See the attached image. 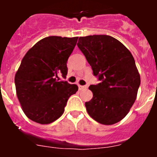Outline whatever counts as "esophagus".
Here are the masks:
<instances>
[{
	"instance_id": "esophagus-1",
	"label": "esophagus",
	"mask_w": 157,
	"mask_h": 157,
	"mask_svg": "<svg viewBox=\"0 0 157 157\" xmlns=\"http://www.w3.org/2000/svg\"><path fill=\"white\" fill-rule=\"evenodd\" d=\"M87 88L86 86H81L78 85V89H79V90H86Z\"/></svg>"
}]
</instances>
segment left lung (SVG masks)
I'll use <instances>...</instances> for the list:
<instances>
[{
    "label": "left lung",
    "mask_w": 157,
    "mask_h": 157,
    "mask_svg": "<svg viewBox=\"0 0 157 157\" xmlns=\"http://www.w3.org/2000/svg\"><path fill=\"white\" fill-rule=\"evenodd\" d=\"M77 45L101 81L89 87L93 98L85 103L88 114L104 125L120 122L134 105L141 83L132 54L109 35L80 37Z\"/></svg>",
    "instance_id": "8db88e82"
}]
</instances>
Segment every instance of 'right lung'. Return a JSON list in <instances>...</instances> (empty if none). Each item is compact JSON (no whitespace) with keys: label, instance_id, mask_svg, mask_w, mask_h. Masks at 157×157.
<instances>
[{"label":"right lung","instance_id":"obj_1","mask_svg":"<svg viewBox=\"0 0 157 157\" xmlns=\"http://www.w3.org/2000/svg\"><path fill=\"white\" fill-rule=\"evenodd\" d=\"M78 37L50 36L37 41L23 56L15 75L16 95L32 121L49 124L63 115L67 101L78 90L75 84L58 82L67 74V62Z\"/></svg>","mask_w":157,"mask_h":157}]
</instances>
